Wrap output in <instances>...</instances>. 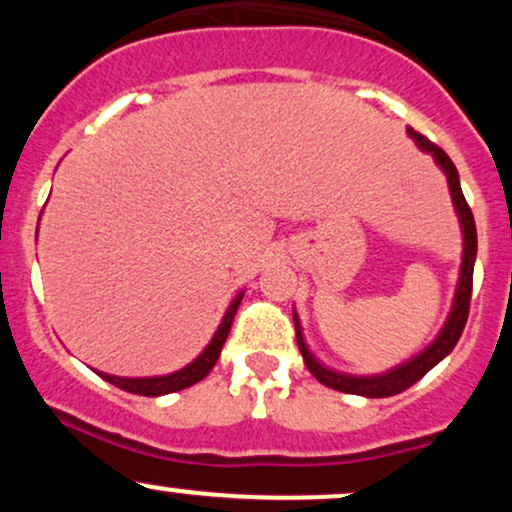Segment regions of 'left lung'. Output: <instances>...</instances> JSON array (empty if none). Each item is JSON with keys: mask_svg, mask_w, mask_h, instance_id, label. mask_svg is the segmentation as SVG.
Returning a JSON list of instances; mask_svg holds the SVG:
<instances>
[{"mask_svg": "<svg viewBox=\"0 0 512 512\" xmlns=\"http://www.w3.org/2000/svg\"><path fill=\"white\" fill-rule=\"evenodd\" d=\"M407 134L414 139V144L419 146L421 151L433 156L436 166L443 170L445 178H448L452 207L457 211V219H460L462 228V264H460V279H457L455 298H452V308L448 313V320H445L443 330L438 332V337L433 339L431 344L426 346L424 351H419L416 356H411L409 361L399 363V366L385 370V373L378 375H349L339 373V370H332L322 366L320 361L313 356V351L305 344L301 320H298L296 310H293V322H296V342L298 349H301V356L308 366L310 373L315 375V380H320L322 385L332 387V390L346 392V395H361V397H392L404 392L407 387L419 383L421 378L438 366L445 356L455 349L457 339L462 337L464 325H467L469 315V301H472V276H474V262H477V226H474L472 209H469L467 199L462 195L460 187V175H457L455 163L450 161V156L445 154L443 149H438L436 144L428 142L424 134H419L416 129L407 127Z\"/></svg>", "mask_w": 512, "mask_h": 512, "instance_id": "obj_1", "label": "left lung"}]
</instances>
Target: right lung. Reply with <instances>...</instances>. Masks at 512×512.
I'll return each instance as SVG.
<instances>
[{
	"mask_svg": "<svg viewBox=\"0 0 512 512\" xmlns=\"http://www.w3.org/2000/svg\"><path fill=\"white\" fill-rule=\"evenodd\" d=\"M240 301H243V291H240L238 296L231 301V305H228V310L223 313L219 330L214 332L211 342L204 346L202 354H199L192 363H187L185 368L175 370V373H168V375H151V378H120V375L101 373V370H96V373L101 375L103 380H108V383L120 387V390L132 392V395H144V397L170 395V392L185 390V387L199 383L202 378H207V375L211 373V368H214L216 361H219L221 349H223V344H226L228 332H231L233 317H236Z\"/></svg>",
	"mask_w": 512,
	"mask_h": 512,
	"instance_id": "1",
	"label": "right lung"
}]
</instances>
